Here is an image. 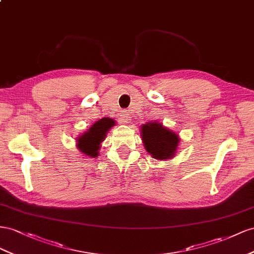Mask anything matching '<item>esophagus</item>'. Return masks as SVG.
<instances>
[{
  "mask_svg": "<svg viewBox=\"0 0 254 254\" xmlns=\"http://www.w3.org/2000/svg\"><path fill=\"white\" fill-rule=\"evenodd\" d=\"M129 120V114L127 111H123L121 112L120 116H119V122L121 123H127Z\"/></svg>",
  "mask_w": 254,
  "mask_h": 254,
  "instance_id": "34e87169",
  "label": "esophagus"
}]
</instances>
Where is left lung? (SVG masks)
<instances>
[{
	"instance_id": "left-lung-1",
	"label": "left lung",
	"mask_w": 254,
	"mask_h": 254,
	"mask_svg": "<svg viewBox=\"0 0 254 254\" xmlns=\"http://www.w3.org/2000/svg\"><path fill=\"white\" fill-rule=\"evenodd\" d=\"M144 148L156 159H168L176 153L179 137L161 123H147L141 127Z\"/></svg>"
}]
</instances>
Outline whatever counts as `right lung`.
Masks as SVG:
<instances>
[{
    "label": "right lung",
    "instance_id": "right-lung-1",
    "mask_svg": "<svg viewBox=\"0 0 254 254\" xmlns=\"http://www.w3.org/2000/svg\"><path fill=\"white\" fill-rule=\"evenodd\" d=\"M114 125V120L110 118H103L98 120L95 125H92L91 127H89L88 131L78 137V149L86 155H89L91 157L98 156L100 143L104 140L107 131Z\"/></svg>",
    "mask_w": 254,
    "mask_h": 254
}]
</instances>
